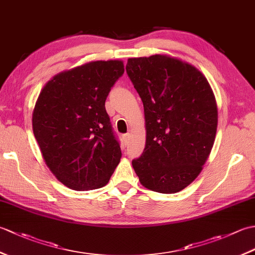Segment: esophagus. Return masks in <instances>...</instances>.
I'll use <instances>...</instances> for the list:
<instances>
[{
	"mask_svg": "<svg viewBox=\"0 0 255 255\" xmlns=\"http://www.w3.org/2000/svg\"><path fill=\"white\" fill-rule=\"evenodd\" d=\"M124 140L126 142H129V140H130V138H131V134L130 133H126V134H124Z\"/></svg>",
	"mask_w": 255,
	"mask_h": 255,
	"instance_id": "esophagus-1",
	"label": "esophagus"
}]
</instances>
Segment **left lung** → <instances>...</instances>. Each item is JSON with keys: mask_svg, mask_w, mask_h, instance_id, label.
Wrapping results in <instances>:
<instances>
[{"mask_svg": "<svg viewBox=\"0 0 255 255\" xmlns=\"http://www.w3.org/2000/svg\"><path fill=\"white\" fill-rule=\"evenodd\" d=\"M126 71L143 103L145 147L132 167L142 185L173 194L203 170L216 138L217 103L207 79L166 55L129 58Z\"/></svg>", "mask_w": 255, "mask_h": 255, "instance_id": "obj_1", "label": "left lung"}]
</instances>
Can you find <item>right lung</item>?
Masks as SVG:
<instances>
[{"mask_svg":"<svg viewBox=\"0 0 255 255\" xmlns=\"http://www.w3.org/2000/svg\"><path fill=\"white\" fill-rule=\"evenodd\" d=\"M122 60L91 61L48 81L32 112V131L52 174L74 191L105 186L122 158L105 101Z\"/></svg>","mask_w":255,"mask_h":255,"instance_id":"1","label":"right lung"}]
</instances>
